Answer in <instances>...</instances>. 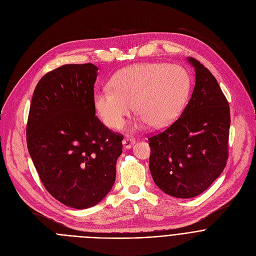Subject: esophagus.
I'll use <instances>...</instances> for the list:
<instances>
[{
  "mask_svg": "<svg viewBox=\"0 0 256 256\" xmlns=\"http://www.w3.org/2000/svg\"><path fill=\"white\" fill-rule=\"evenodd\" d=\"M134 142H136V140H134V138H130V136H126V138H124V140H122V144H124V147L126 149L132 148V146L134 144Z\"/></svg>",
  "mask_w": 256,
  "mask_h": 256,
  "instance_id": "esophagus-1",
  "label": "esophagus"
}]
</instances>
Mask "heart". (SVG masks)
I'll return each mask as SVG.
<instances>
[{"label": "heart", "instance_id": "b5f03b06", "mask_svg": "<svg viewBox=\"0 0 256 256\" xmlns=\"http://www.w3.org/2000/svg\"><path fill=\"white\" fill-rule=\"evenodd\" d=\"M190 90L188 72L179 64L140 62L116 72L109 87L93 95L95 110L110 128H120L132 110L138 126L160 128L172 122L184 108Z\"/></svg>", "mask_w": 256, "mask_h": 256}]
</instances>
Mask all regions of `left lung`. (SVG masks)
I'll use <instances>...</instances> for the list:
<instances>
[{
  "label": "left lung",
  "mask_w": 256,
  "mask_h": 256,
  "mask_svg": "<svg viewBox=\"0 0 256 256\" xmlns=\"http://www.w3.org/2000/svg\"><path fill=\"white\" fill-rule=\"evenodd\" d=\"M192 95L179 118L149 136L150 171L165 194L194 198L220 175L229 157L230 107L212 72L194 58Z\"/></svg>",
  "instance_id": "left-lung-1"
}]
</instances>
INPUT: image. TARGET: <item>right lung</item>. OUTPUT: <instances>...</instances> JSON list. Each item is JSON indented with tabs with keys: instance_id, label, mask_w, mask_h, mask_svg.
I'll return each mask as SVG.
<instances>
[{
	"instance_id": "1",
	"label": "right lung",
	"mask_w": 256,
	"mask_h": 256,
	"mask_svg": "<svg viewBox=\"0 0 256 256\" xmlns=\"http://www.w3.org/2000/svg\"><path fill=\"white\" fill-rule=\"evenodd\" d=\"M97 66L64 64L35 87L26 128L27 148L46 190L74 208L98 204L112 190L122 134L106 128L93 104Z\"/></svg>"
}]
</instances>
